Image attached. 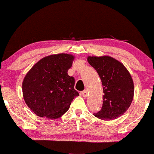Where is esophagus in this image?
I'll use <instances>...</instances> for the list:
<instances>
[{
	"label": "esophagus",
	"mask_w": 154,
	"mask_h": 154,
	"mask_svg": "<svg viewBox=\"0 0 154 154\" xmlns=\"http://www.w3.org/2000/svg\"><path fill=\"white\" fill-rule=\"evenodd\" d=\"M82 96L83 97H87L88 96V91L87 90H85V91H82Z\"/></svg>",
	"instance_id": "obj_1"
}]
</instances>
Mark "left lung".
I'll use <instances>...</instances> for the list:
<instances>
[{
    "instance_id": "obj_1",
    "label": "left lung",
    "mask_w": 154,
    "mask_h": 154,
    "mask_svg": "<svg viewBox=\"0 0 154 154\" xmlns=\"http://www.w3.org/2000/svg\"><path fill=\"white\" fill-rule=\"evenodd\" d=\"M88 61L96 70L103 85V106L94 116L103 120L121 116L130 107L134 84L125 66L110 56H88Z\"/></svg>"
}]
</instances>
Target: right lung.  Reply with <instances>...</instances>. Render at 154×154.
Returning <instances> with one entry per match:
<instances>
[{
	"mask_svg": "<svg viewBox=\"0 0 154 154\" xmlns=\"http://www.w3.org/2000/svg\"><path fill=\"white\" fill-rule=\"evenodd\" d=\"M75 59L72 55H51L40 59L28 72L22 82L27 106L37 116L57 119L66 112L79 93L75 78L68 75Z\"/></svg>",
	"mask_w": 154,
	"mask_h": 154,
	"instance_id": "add662e5",
	"label": "right lung"
}]
</instances>
